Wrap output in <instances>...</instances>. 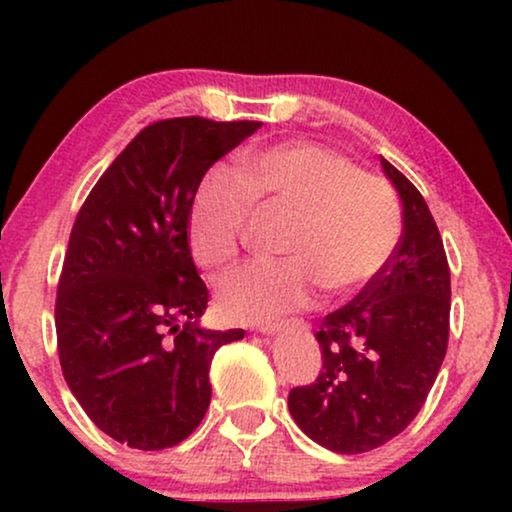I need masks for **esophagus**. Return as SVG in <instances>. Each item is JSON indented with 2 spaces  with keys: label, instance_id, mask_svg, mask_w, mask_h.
Here are the masks:
<instances>
[{
  "label": "esophagus",
  "instance_id": "34e87169",
  "mask_svg": "<svg viewBox=\"0 0 512 512\" xmlns=\"http://www.w3.org/2000/svg\"><path fill=\"white\" fill-rule=\"evenodd\" d=\"M256 328L261 333H275V331H279V328H282V324H270V321H268V324H258Z\"/></svg>",
  "mask_w": 512,
  "mask_h": 512
}]
</instances>
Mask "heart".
Wrapping results in <instances>:
<instances>
[{"label": "heart", "instance_id": "b5f03b06", "mask_svg": "<svg viewBox=\"0 0 512 512\" xmlns=\"http://www.w3.org/2000/svg\"><path fill=\"white\" fill-rule=\"evenodd\" d=\"M251 207L286 216L284 261L249 265L221 284L219 310L237 321L300 310L317 286L328 298L352 296L380 275L401 237V209L380 177L321 144H279L244 158L237 179L216 172L198 186L188 237L202 268L237 261Z\"/></svg>", "mask_w": 512, "mask_h": 512}]
</instances>
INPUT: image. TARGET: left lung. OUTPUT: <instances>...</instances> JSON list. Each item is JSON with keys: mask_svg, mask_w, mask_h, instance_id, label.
I'll use <instances>...</instances> for the list:
<instances>
[{"mask_svg": "<svg viewBox=\"0 0 512 512\" xmlns=\"http://www.w3.org/2000/svg\"><path fill=\"white\" fill-rule=\"evenodd\" d=\"M382 170L403 205V235L380 275L314 338L317 380L291 389L289 410L314 443L361 454L398 436L429 396L450 338V265L422 193L389 160Z\"/></svg>", "mask_w": 512, "mask_h": 512, "instance_id": "8db88e82", "label": "left lung"}]
</instances>
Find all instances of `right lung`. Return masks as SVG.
<instances>
[{
    "label": "right lung",
    "mask_w": 512,
    "mask_h": 512,
    "mask_svg": "<svg viewBox=\"0 0 512 512\" xmlns=\"http://www.w3.org/2000/svg\"><path fill=\"white\" fill-rule=\"evenodd\" d=\"M258 121L167 118L139 132L76 214L55 298L65 382L118 443L165 450L212 401L216 349L242 328L200 326L209 291L188 244V212L216 160Z\"/></svg>",
    "instance_id": "right-lung-1"
}]
</instances>
